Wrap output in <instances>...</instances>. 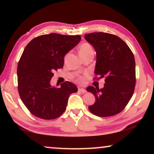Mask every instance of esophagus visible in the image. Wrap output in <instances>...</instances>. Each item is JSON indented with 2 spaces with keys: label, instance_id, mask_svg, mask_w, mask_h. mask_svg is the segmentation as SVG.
I'll list each match as a JSON object with an SVG mask.
<instances>
[{
  "label": "esophagus",
  "instance_id": "obj_1",
  "mask_svg": "<svg viewBox=\"0 0 154 154\" xmlns=\"http://www.w3.org/2000/svg\"><path fill=\"white\" fill-rule=\"evenodd\" d=\"M78 90H79V92H82V93H85L86 92V90H85L84 88H78Z\"/></svg>",
  "mask_w": 154,
  "mask_h": 154
}]
</instances>
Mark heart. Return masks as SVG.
<instances>
[{
  "instance_id": "b5f03b06",
  "label": "heart",
  "mask_w": 154,
  "mask_h": 154,
  "mask_svg": "<svg viewBox=\"0 0 154 154\" xmlns=\"http://www.w3.org/2000/svg\"><path fill=\"white\" fill-rule=\"evenodd\" d=\"M94 50L90 44H88L87 43H83L82 45H81V46L79 47V55L80 56L85 55V54H90V53H93ZM88 75H84L83 76H79L77 78V82L79 83H84V82L86 79Z\"/></svg>"
}]
</instances>
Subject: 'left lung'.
Masks as SVG:
<instances>
[{
  "mask_svg": "<svg viewBox=\"0 0 154 154\" xmlns=\"http://www.w3.org/2000/svg\"><path fill=\"white\" fill-rule=\"evenodd\" d=\"M85 38L96 53V79L105 78L102 89L86 88L96 98L88 109L99 117L115 116L124 110L133 95L136 84L133 53L123 40L112 34L93 32L85 35Z\"/></svg>",
  "mask_w": 154,
  "mask_h": 154,
  "instance_id": "8db88e82",
  "label": "left lung"
}]
</instances>
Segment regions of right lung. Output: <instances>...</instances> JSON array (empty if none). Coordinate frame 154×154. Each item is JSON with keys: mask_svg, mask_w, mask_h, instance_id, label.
Returning <instances> with one entry per match:
<instances>
[{"mask_svg": "<svg viewBox=\"0 0 154 154\" xmlns=\"http://www.w3.org/2000/svg\"><path fill=\"white\" fill-rule=\"evenodd\" d=\"M79 35L51 33L34 38L18 62V92L23 103L38 118L53 119L66 110L68 99L77 92L70 82L60 88L50 85L53 72L64 66V56L81 40Z\"/></svg>", "mask_w": 154, "mask_h": 154, "instance_id": "1", "label": "right lung"}]
</instances>
